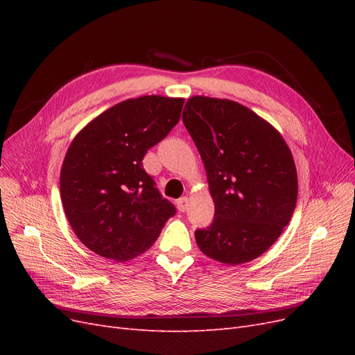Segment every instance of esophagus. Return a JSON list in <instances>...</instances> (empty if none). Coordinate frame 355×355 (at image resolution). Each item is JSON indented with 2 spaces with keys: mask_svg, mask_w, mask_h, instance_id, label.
I'll list each match as a JSON object with an SVG mask.
<instances>
[{
  "mask_svg": "<svg viewBox=\"0 0 355 355\" xmlns=\"http://www.w3.org/2000/svg\"><path fill=\"white\" fill-rule=\"evenodd\" d=\"M176 206H178V210L179 211H187L188 210V207H189V198L188 197H182V198H179L178 201H176Z\"/></svg>",
  "mask_w": 355,
  "mask_h": 355,
  "instance_id": "obj_1",
  "label": "esophagus"
}]
</instances>
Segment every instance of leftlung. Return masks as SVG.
I'll list each match as a JSON object with an SVG mask.
<instances>
[{
  "mask_svg": "<svg viewBox=\"0 0 355 355\" xmlns=\"http://www.w3.org/2000/svg\"><path fill=\"white\" fill-rule=\"evenodd\" d=\"M182 120L206 167L214 202L211 225L196 231L200 250L227 265L256 259L295 211L292 153L270 123L230 99L194 96Z\"/></svg>",
  "mask_w": 355,
  "mask_h": 355,
  "instance_id": "left-lung-1",
  "label": "left lung"
}]
</instances>
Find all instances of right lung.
<instances>
[{"instance_id": "obj_1", "label": "right lung", "mask_w": 355, "mask_h": 355, "mask_svg": "<svg viewBox=\"0 0 355 355\" xmlns=\"http://www.w3.org/2000/svg\"><path fill=\"white\" fill-rule=\"evenodd\" d=\"M184 102L155 94L127 99L73 137L60 170V198L72 231L96 254L133 259L175 216L142 159L179 123Z\"/></svg>"}]
</instances>
